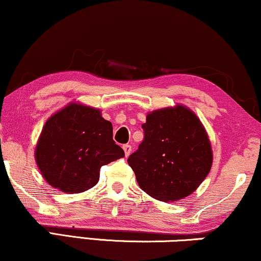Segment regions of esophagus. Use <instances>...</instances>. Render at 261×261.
<instances>
[{
  "label": "esophagus",
  "instance_id": "34e87169",
  "mask_svg": "<svg viewBox=\"0 0 261 261\" xmlns=\"http://www.w3.org/2000/svg\"><path fill=\"white\" fill-rule=\"evenodd\" d=\"M123 151H124V154H126V156H128L132 152V146L130 145H123Z\"/></svg>",
  "mask_w": 261,
  "mask_h": 261
}]
</instances>
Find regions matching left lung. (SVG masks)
<instances>
[{
  "mask_svg": "<svg viewBox=\"0 0 261 261\" xmlns=\"http://www.w3.org/2000/svg\"><path fill=\"white\" fill-rule=\"evenodd\" d=\"M141 127L144 140L127 160L139 187L163 202L192 194L213 164L212 146L201 121L191 110L177 106L148 114Z\"/></svg>",
  "mask_w": 261,
  "mask_h": 261,
  "instance_id": "1",
  "label": "left lung"
}]
</instances>
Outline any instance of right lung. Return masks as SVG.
Masks as SVG:
<instances>
[{
  "label": "right lung",
  "mask_w": 261,
  "mask_h": 261,
  "mask_svg": "<svg viewBox=\"0 0 261 261\" xmlns=\"http://www.w3.org/2000/svg\"><path fill=\"white\" fill-rule=\"evenodd\" d=\"M122 156L123 149L113 140L112 122L99 110L76 103L49 117L35 148L46 181L71 194L95 187L99 169Z\"/></svg>",
  "instance_id": "add662e5"
}]
</instances>
